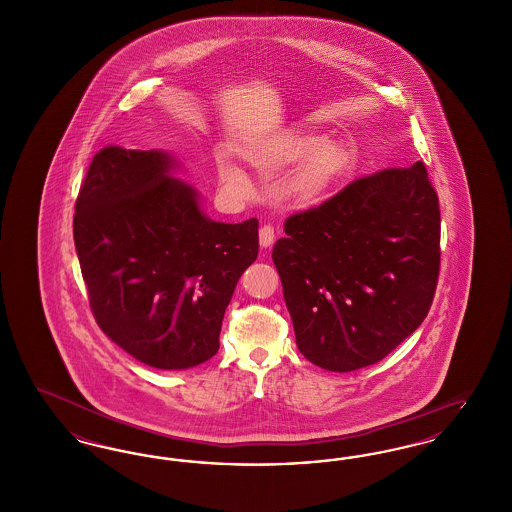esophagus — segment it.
I'll return each mask as SVG.
<instances>
[{
  "label": "esophagus",
  "mask_w": 512,
  "mask_h": 512,
  "mask_svg": "<svg viewBox=\"0 0 512 512\" xmlns=\"http://www.w3.org/2000/svg\"><path fill=\"white\" fill-rule=\"evenodd\" d=\"M274 238H276V234H274V228L270 224L261 226V230H259V244H261V247H265V249L270 247L274 244Z\"/></svg>",
  "instance_id": "34e87169"
}]
</instances>
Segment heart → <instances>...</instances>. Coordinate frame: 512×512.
I'll return each instance as SVG.
<instances>
[{"label": "heart", "instance_id": "obj_1", "mask_svg": "<svg viewBox=\"0 0 512 512\" xmlns=\"http://www.w3.org/2000/svg\"><path fill=\"white\" fill-rule=\"evenodd\" d=\"M253 161L267 171H280L297 163L282 182V194L299 209H313L324 203L349 178L355 165L349 147L338 138H322L315 130L293 132L259 149ZM217 171L222 186L230 190L244 188V171L230 155H219Z\"/></svg>", "mask_w": 512, "mask_h": 512}]
</instances>
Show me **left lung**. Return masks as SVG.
<instances>
[{
    "label": "left lung",
    "mask_w": 512,
    "mask_h": 512,
    "mask_svg": "<svg viewBox=\"0 0 512 512\" xmlns=\"http://www.w3.org/2000/svg\"><path fill=\"white\" fill-rule=\"evenodd\" d=\"M272 249L307 361L351 372L382 361L428 315L439 274V205L426 167L351 182L286 220Z\"/></svg>",
    "instance_id": "8db88e82"
}]
</instances>
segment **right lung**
<instances>
[{
    "instance_id": "1",
    "label": "right lung",
    "mask_w": 512,
    "mask_h": 512,
    "mask_svg": "<svg viewBox=\"0 0 512 512\" xmlns=\"http://www.w3.org/2000/svg\"><path fill=\"white\" fill-rule=\"evenodd\" d=\"M178 169L163 149L103 147L74 207V247L99 328L161 370L219 351L224 311L259 253L257 219H209Z\"/></svg>"
}]
</instances>
